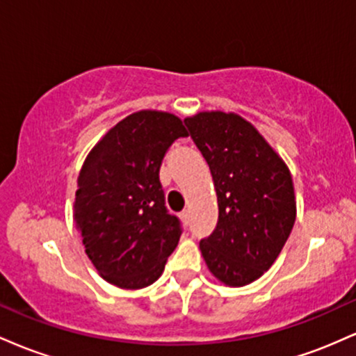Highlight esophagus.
I'll return each instance as SVG.
<instances>
[{
  "instance_id": "34e87169",
  "label": "esophagus",
  "mask_w": 356,
  "mask_h": 356,
  "mask_svg": "<svg viewBox=\"0 0 356 356\" xmlns=\"http://www.w3.org/2000/svg\"><path fill=\"white\" fill-rule=\"evenodd\" d=\"M181 219L184 220V224H189L191 212H189V211H184V212H181Z\"/></svg>"
}]
</instances>
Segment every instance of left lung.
Listing matches in <instances>:
<instances>
[{
    "label": "left lung",
    "instance_id": "obj_1",
    "mask_svg": "<svg viewBox=\"0 0 356 356\" xmlns=\"http://www.w3.org/2000/svg\"><path fill=\"white\" fill-rule=\"evenodd\" d=\"M184 124L209 164L218 195V226L199 243L202 257L220 283L246 286L273 266L293 229L291 172L238 113L199 112Z\"/></svg>",
    "mask_w": 356,
    "mask_h": 356
}]
</instances>
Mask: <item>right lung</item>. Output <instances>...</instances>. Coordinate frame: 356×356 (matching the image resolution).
<instances>
[{
    "mask_svg": "<svg viewBox=\"0 0 356 356\" xmlns=\"http://www.w3.org/2000/svg\"><path fill=\"white\" fill-rule=\"evenodd\" d=\"M174 113L140 110L90 150L79 174L73 219L85 252L110 284L140 289L161 277L181 238L159 181L172 142L187 137Z\"/></svg>",
    "mask_w": 356,
    "mask_h": 356,
    "instance_id": "1",
    "label": "right lung"
}]
</instances>
